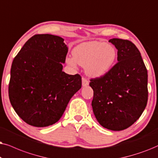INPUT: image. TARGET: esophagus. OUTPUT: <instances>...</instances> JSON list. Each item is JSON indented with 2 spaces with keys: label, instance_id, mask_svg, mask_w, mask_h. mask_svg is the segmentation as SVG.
<instances>
[{
  "label": "esophagus",
  "instance_id": "34e87169",
  "mask_svg": "<svg viewBox=\"0 0 158 158\" xmlns=\"http://www.w3.org/2000/svg\"><path fill=\"white\" fill-rule=\"evenodd\" d=\"M89 85V81L87 79H85V78H82V86L83 87H87V86Z\"/></svg>",
  "mask_w": 158,
  "mask_h": 158
}]
</instances>
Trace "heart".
Here are the masks:
<instances>
[{"mask_svg": "<svg viewBox=\"0 0 158 158\" xmlns=\"http://www.w3.org/2000/svg\"><path fill=\"white\" fill-rule=\"evenodd\" d=\"M73 58L67 57L66 63L75 67L77 64L85 66L86 73L94 78L103 77L109 72L116 59V50L104 42L91 41L81 43L73 48Z\"/></svg>", "mask_w": 158, "mask_h": 158, "instance_id": "heart-1", "label": "heart"}]
</instances>
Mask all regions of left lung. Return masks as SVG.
<instances>
[{
    "mask_svg": "<svg viewBox=\"0 0 158 158\" xmlns=\"http://www.w3.org/2000/svg\"><path fill=\"white\" fill-rule=\"evenodd\" d=\"M109 42L118 50V63L103 77L90 79L92 106L102 127L121 131L136 122L147 106L148 70L131 41L113 38Z\"/></svg>",
    "mask_w": 158,
    "mask_h": 158,
    "instance_id": "8db88e82",
    "label": "left lung"
}]
</instances>
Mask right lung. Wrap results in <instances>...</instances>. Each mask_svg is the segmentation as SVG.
Returning <instances> with one entry per match:
<instances>
[{"label": "right lung", "instance_id": "right-lung-1", "mask_svg": "<svg viewBox=\"0 0 158 158\" xmlns=\"http://www.w3.org/2000/svg\"><path fill=\"white\" fill-rule=\"evenodd\" d=\"M62 37L35 35L14 58L8 96L17 115L29 125L45 127L59 121L81 87L79 74L63 71L68 48Z\"/></svg>", "mask_w": 158, "mask_h": 158}]
</instances>
